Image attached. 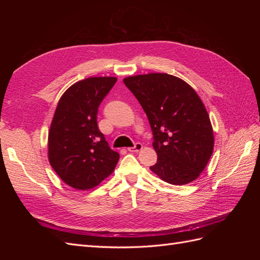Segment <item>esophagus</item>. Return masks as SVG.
Returning <instances> with one entry per match:
<instances>
[{
    "label": "esophagus",
    "mask_w": 260,
    "mask_h": 260,
    "mask_svg": "<svg viewBox=\"0 0 260 260\" xmlns=\"http://www.w3.org/2000/svg\"><path fill=\"white\" fill-rule=\"evenodd\" d=\"M142 148H143L142 144H141V143H136V145L133 146V147H129L128 151L129 152H133V153H137V152H140Z\"/></svg>",
    "instance_id": "34e87169"
}]
</instances>
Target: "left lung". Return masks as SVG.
Masks as SVG:
<instances>
[{"instance_id":"obj_1","label":"left lung","mask_w":260,"mask_h":260,"mask_svg":"<svg viewBox=\"0 0 260 260\" xmlns=\"http://www.w3.org/2000/svg\"><path fill=\"white\" fill-rule=\"evenodd\" d=\"M153 131L157 162L149 167L165 182L183 185L196 180L214 152V131L198 93L168 74L127 77Z\"/></svg>"}]
</instances>
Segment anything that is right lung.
<instances>
[{"label":"right lung","instance_id":"obj_1","mask_svg":"<svg viewBox=\"0 0 260 260\" xmlns=\"http://www.w3.org/2000/svg\"><path fill=\"white\" fill-rule=\"evenodd\" d=\"M116 81L115 77L78 81L62 94L55 109L49 131V161L58 177L76 190L98 186L113 174L119 160L96 121L101 102Z\"/></svg>","mask_w":260,"mask_h":260}]
</instances>
